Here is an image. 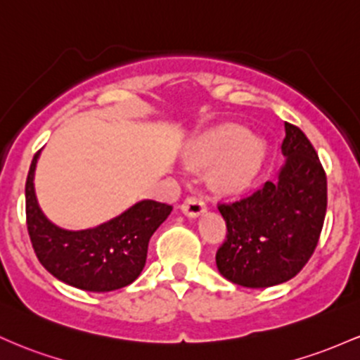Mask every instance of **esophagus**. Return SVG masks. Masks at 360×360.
Segmentation results:
<instances>
[{"mask_svg": "<svg viewBox=\"0 0 360 360\" xmlns=\"http://www.w3.org/2000/svg\"><path fill=\"white\" fill-rule=\"evenodd\" d=\"M204 211H205V202L197 195H188L187 199L184 200V204H181V212H184L185 216L195 217Z\"/></svg>", "mask_w": 360, "mask_h": 360, "instance_id": "1", "label": "esophagus"}]
</instances>
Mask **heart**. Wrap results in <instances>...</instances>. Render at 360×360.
Listing matches in <instances>:
<instances>
[{"label":"heart","mask_w":360,"mask_h":360,"mask_svg":"<svg viewBox=\"0 0 360 360\" xmlns=\"http://www.w3.org/2000/svg\"><path fill=\"white\" fill-rule=\"evenodd\" d=\"M265 146L260 137L248 136L245 129L226 126L209 132L197 144L191 156L195 167L217 163L214 181L223 191H238L245 187L262 167Z\"/></svg>","instance_id":"heart-1"}]
</instances>
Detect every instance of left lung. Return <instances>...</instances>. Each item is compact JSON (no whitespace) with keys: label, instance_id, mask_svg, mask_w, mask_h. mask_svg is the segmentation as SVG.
Instances as JSON below:
<instances>
[{"label":"left lung","instance_id":"1","mask_svg":"<svg viewBox=\"0 0 360 360\" xmlns=\"http://www.w3.org/2000/svg\"><path fill=\"white\" fill-rule=\"evenodd\" d=\"M285 165L250 195L219 202L226 240L216 265L233 284L260 289L301 272L320 240L326 214V173L304 132L285 122Z\"/></svg>","mask_w":360,"mask_h":360}]
</instances>
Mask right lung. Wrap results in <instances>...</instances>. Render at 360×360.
Returning a JSON list of instances; mask_svg holds the SVG:
<instances>
[{
	"mask_svg": "<svg viewBox=\"0 0 360 360\" xmlns=\"http://www.w3.org/2000/svg\"><path fill=\"white\" fill-rule=\"evenodd\" d=\"M39 151L25 184L27 229L32 246L47 272L66 284L90 292H108L134 282L143 272L153 233L173 205L141 200L115 219L84 231H66L40 211L34 191Z\"/></svg>",
	"mask_w": 360,
	"mask_h": 360,
	"instance_id": "add662e5",
	"label": "right lung"
}]
</instances>
